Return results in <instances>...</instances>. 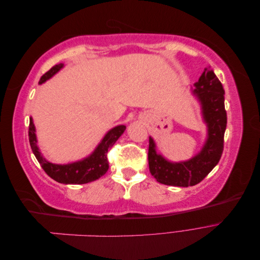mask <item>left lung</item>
Returning a JSON list of instances; mask_svg holds the SVG:
<instances>
[{"label": "left lung", "mask_w": 260, "mask_h": 260, "mask_svg": "<svg viewBox=\"0 0 260 260\" xmlns=\"http://www.w3.org/2000/svg\"><path fill=\"white\" fill-rule=\"evenodd\" d=\"M195 86L193 93L201 102L204 119L208 127L207 141L202 151L190 160L170 162L156 153L154 141L149 138L148 167L159 183L185 187L198 184L221 158L226 127L223 86L210 68L205 69Z\"/></svg>", "instance_id": "obj_1"}]
</instances>
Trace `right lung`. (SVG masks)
<instances>
[{
	"label": "right lung",
	"instance_id": "add662e5",
	"mask_svg": "<svg viewBox=\"0 0 260 260\" xmlns=\"http://www.w3.org/2000/svg\"><path fill=\"white\" fill-rule=\"evenodd\" d=\"M64 66L62 64H58L53 66L49 72H46L42 77L39 83H43L52 76L56 74L58 70ZM125 130V125H117L111 131H108L107 135L102 140L95 151H94L89 157L73 164L68 165H55L43 158L40 151L37 146V138H36V128L30 118L29 122V142L31 149L38 159L39 164L41 165L42 169L46 172V175L51 177L53 180L57 181L59 183L64 184H84L95 181L102 176L106 174L109 168L107 153L109 149L113 147L116 141L119 139Z\"/></svg>",
	"mask_w": 260,
	"mask_h": 260
}]
</instances>
